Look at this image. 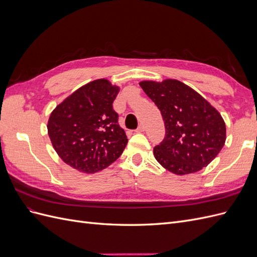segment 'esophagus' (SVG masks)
Masks as SVG:
<instances>
[{"label": "esophagus", "instance_id": "esophagus-1", "mask_svg": "<svg viewBox=\"0 0 257 257\" xmlns=\"http://www.w3.org/2000/svg\"><path fill=\"white\" fill-rule=\"evenodd\" d=\"M144 131H145V126L143 125V124H141V125H139V126L137 127V130H136V133H143Z\"/></svg>", "mask_w": 257, "mask_h": 257}]
</instances>
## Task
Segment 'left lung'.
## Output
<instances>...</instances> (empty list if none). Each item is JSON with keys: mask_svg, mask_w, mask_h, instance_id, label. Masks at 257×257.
Instances as JSON below:
<instances>
[{"mask_svg": "<svg viewBox=\"0 0 257 257\" xmlns=\"http://www.w3.org/2000/svg\"><path fill=\"white\" fill-rule=\"evenodd\" d=\"M160 109L165 124L164 141L153 149L154 158L178 176L208 166L226 141L221 113L198 92L177 79L139 82Z\"/></svg>", "mask_w": 257, "mask_h": 257, "instance_id": "8db88e82", "label": "left lung"}]
</instances>
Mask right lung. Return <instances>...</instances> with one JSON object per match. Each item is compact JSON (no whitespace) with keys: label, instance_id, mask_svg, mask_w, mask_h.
Instances as JSON below:
<instances>
[{"label":"right lung","instance_id":"right-lung-1","mask_svg":"<svg viewBox=\"0 0 257 257\" xmlns=\"http://www.w3.org/2000/svg\"><path fill=\"white\" fill-rule=\"evenodd\" d=\"M120 87L96 79L73 92L50 113L47 130L53 149L67 165L84 174L103 170L127 145L112 103Z\"/></svg>","mask_w":257,"mask_h":257}]
</instances>
